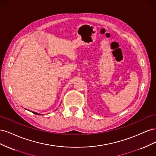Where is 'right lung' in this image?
<instances>
[{
    "mask_svg": "<svg viewBox=\"0 0 156 156\" xmlns=\"http://www.w3.org/2000/svg\"><path fill=\"white\" fill-rule=\"evenodd\" d=\"M35 115H41V114H40V113H37V112H32Z\"/></svg>",
    "mask_w": 156,
    "mask_h": 156,
    "instance_id": "1",
    "label": "right lung"
}]
</instances>
